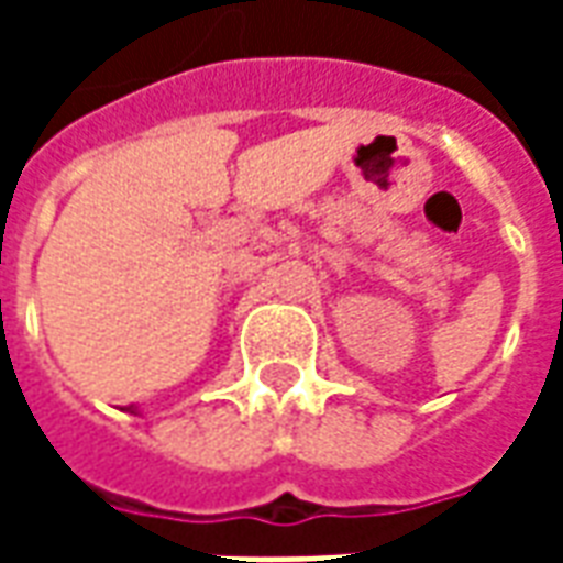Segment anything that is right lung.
Masks as SVG:
<instances>
[{
    "label": "right lung",
    "mask_w": 563,
    "mask_h": 563,
    "mask_svg": "<svg viewBox=\"0 0 563 563\" xmlns=\"http://www.w3.org/2000/svg\"><path fill=\"white\" fill-rule=\"evenodd\" d=\"M129 410H132V407H129Z\"/></svg>",
    "instance_id": "1"
}]
</instances>
